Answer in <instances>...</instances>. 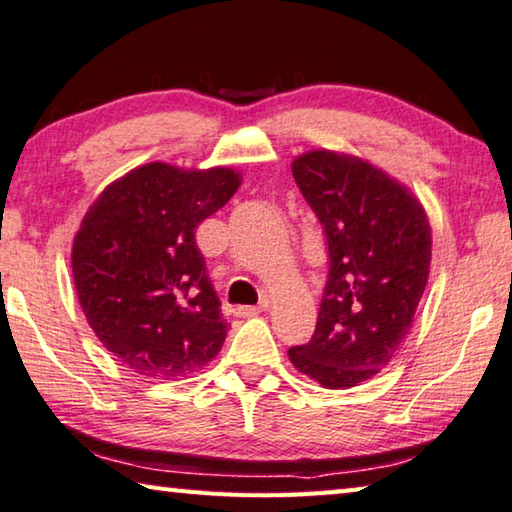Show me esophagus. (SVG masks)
I'll return each mask as SVG.
<instances>
[{"instance_id":"esophagus-1","label":"esophagus","mask_w":512,"mask_h":512,"mask_svg":"<svg viewBox=\"0 0 512 512\" xmlns=\"http://www.w3.org/2000/svg\"><path fill=\"white\" fill-rule=\"evenodd\" d=\"M259 311H262L259 306H237L235 315L237 318H253V315H257Z\"/></svg>"}]
</instances>
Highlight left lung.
Listing matches in <instances>:
<instances>
[{"mask_svg":"<svg viewBox=\"0 0 512 512\" xmlns=\"http://www.w3.org/2000/svg\"><path fill=\"white\" fill-rule=\"evenodd\" d=\"M293 179L324 228L329 275L313 336L288 358L322 387H356L412 327L430 273V224L405 185L358 156L306 152Z\"/></svg>","mask_w":512,"mask_h":512,"instance_id":"1","label":"left lung"}]
</instances>
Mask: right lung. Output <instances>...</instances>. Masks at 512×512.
Segmentation results:
<instances>
[{
    "label": "right lung",
    "instance_id": "obj_1",
    "mask_svg": "<svg viewBox=\"0 0 512 512\" xmlns=\"http://www.w3.org/2000/svg\"><path fill=\"white\" fill-rule=\"evenodd\" d=\"M241 185L228 167H136L107 185L73 239L71 268L89 327L136 374L188 376L217 356L228 322L194 228Z\"/></svg>",
    "mask_w": 512,
    "mask_h": 512
}]
</instances>
